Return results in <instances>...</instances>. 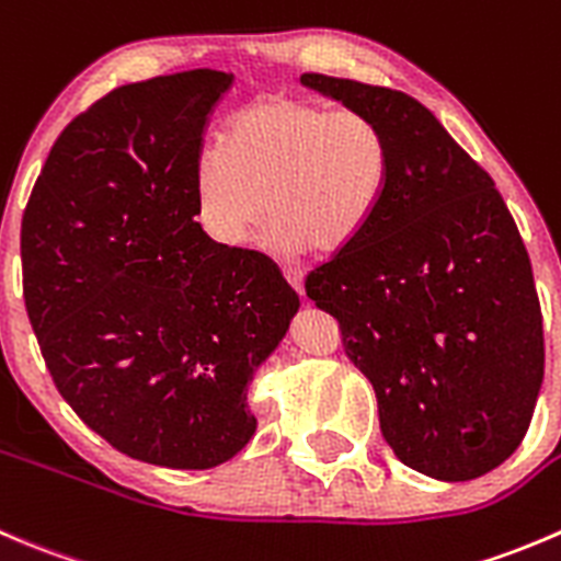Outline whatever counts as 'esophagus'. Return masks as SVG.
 Instances as JSON below:
<instances>
[{
    "mask_svg": "<svg viewBox=\"0 0 561 561\" xmlns=\"http://www.w3.org/2000/svg\"><path fill=\"white\" fill-rule=\"evenodd\" d=\"M283 278L288 280V286H291L294 291L299 294V297H305V283H302V273H299L297 267H283Z\"/></svg>",
    "mask_w": 561,
    "mask_h": 561,
    "instance_id": "esophagus-1",
    "label": "esophagus"
}]
</instances>
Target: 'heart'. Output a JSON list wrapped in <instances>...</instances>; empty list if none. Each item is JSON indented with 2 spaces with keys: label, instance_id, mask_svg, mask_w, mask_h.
<instances>
[{
  "label": "heart",
  "instance_id": "b5f03b06",
  "mask_svg": "<svg viewBox=\"0 0 561 561\" xmlns=\"http://www.w3.org/2000/svg\"><path fill=\"white\" fill-rule=\"evenodd\" d=\"M387 180L390 141L374 116L264 94L226 122L224 149L198 152L193 202L224 248L245 245L270 213L283 251L332 256L365 234Z\"/></svg>",
  "mask_w": 561,
  "mask_h": 561
}]
</instances>
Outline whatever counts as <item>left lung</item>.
<instances>
[{"label": "left lung", "mask_w": 561, "mask_h": 561, "mask_svg": "<svg viewBox=\"0 0 561 561\" xmlns=\"http://www.w3.org/2000/svg\"><path fill=\"white\" fill-rule=\"evenodd\" d=\"M374 116L390 180L354 245L305 280L368 376L398 461L463 482L524 442L542 385V313L529 253L496 185L409 94L299 76Z\"/></svg>", "instance_id": "left-lung-1"}]
</instances>
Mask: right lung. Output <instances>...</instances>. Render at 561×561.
I'll use <instances>...</instances> for the list:
<instances>
[{"mask_svg": "<svg viewBox=\"0 0 561 561\" xmlns=\"http://www.w3.org/2000/svg\"><path fill=\"white\" fill-rule=\"evenodd\" d=\"M234 76L125 84L76 116L21 220L24 302L59 396L136 461L213 469L256 434L248 385L299 297L196 224L193 163Z\"/></svg>", "mask_w": 561, "mask_h": 561, "instance_id": "right-lung-1", "label": "right lung"}]
</instances>
